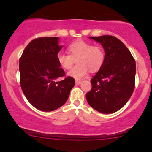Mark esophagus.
Segmentation results:
<instances>
[{"mask_svg":"<svg viewBox=\"0 0 152 152\" xmlns=\"http://www.w3.org/2000/svg\"><path fill=\"white\" fill-rule=\"evenodd\" d=\"M81 82H82V81H80V80H76V85H80Z\"/></svg>","mask_w":152,"mask_h":152,"instance_id":"34e87169","label":"esophagus"}]
</instances>
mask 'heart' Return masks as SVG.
<instances>
[{"label":"heart","instance_id":"1","mask_svg":"<svg viewBox=\"0 0 152 152\" xmlns=\"http://www.w3.org/2000/svg\"><path fill=\"white\" fill-rule=\"evenodd\" d=\"M68 53L69 54L58 53V63L62 68L69 70L74 63V59H76L77 65L67 73L69 76L76 79H81L87 76L89 70L92 73L98 71L104 62V49L85 41L79 40L70 44Z\"/></svg>","mask_w":152,"mask_h":152}]
</instances>
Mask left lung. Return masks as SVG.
<instances>
[{
  "instance_id": "8db88e82",
  "label": "left lung",
  "mask_w": 152,
  "mask_h": 152,
  "mask_svg": "<svg viewBox=\"0 0 152 152\" xmlns=\"http://www.w3.org/2000/svg\"><path fill=\"white\" fill-rule=\"evenodd\" d=\"M104 49L102 67L90 80L92 89L86 94L90 107L99 113H115L132 95L135 82L136 64L123 42L111 35L89 37Z\"/></svg>"
}]
</instances>
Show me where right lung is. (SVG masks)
Masks as SVG:
<instances>
[{"mask_svg":"<svg viewBox=\"0 0 152 152\" xmlns=\"http://www.w3.org/2000/svg\"><path fill=\"white\" fill-rule=\"evenodd\" d=\"M59 39L57 37L33 39L19 61L23 92L31 104L41 111H53L65 104L75 85V79L70 76L56 81L65 75L57 61L62 48Z\"/></svg>","mask_w":152,"mask_h":152,"instance_id":"add662e5","label":"right lung"}]
</instances>
